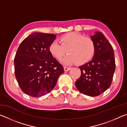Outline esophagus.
Segmentation results:
<instances>
[{
  "instance_id": "esophagus-1",
  "label": "esophagus",
  "mask_w": 127,
  "mask_h": 127,
  "mask_svg": "<svg viewBox=\"0 0 127 127\" xmlns=\"http://www.w3.org/2000/svg\"><path fill=\"white\" fill-rule=\"evenodd\" d=\"M70 67H67V66H64V71H68V70H69L70 69Z\"/></svg>"
}]
</instances>
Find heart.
<instances>
[{
	"label": "heart",
	"mask_w": 127,
	"mask_h": 127,
	"mask_svg": "<svg viewBox=\"0 0 127 127\" xmlns=\"http://www.w3.org/2000/svg\"><path fill=\"white\" fill-rule=\"evenodd\" d=\"M57 41L51 42L49 50L57 59L61 60L66 53L69 54L63 60V63L70 64L76 63L83 64L89 62L95 53V44L91 38L81 34L71 32L66 34Z\"/></svg>",
	"instance_id": "b5f03b06"
}]
</instances>
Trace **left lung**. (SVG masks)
I'll return each mask as SVG.
<instances>
[{
    "label": "left lung",
    "instance_id": "obj_1",
    "mask_svg": "<svg viewBox=\"0 0 127 127\" xmlns=\"http://www.w3.org/2000/svg\"><path fill=\"white\" fill-rule=\"evenodd\" d=\"M91 38L95 44V53L91 61L79 66L81 77L75 84L82 94L95 97L110 87L115 69V62L113 47L104 34L95 32Z\"/></svg>",
    "mask_w": 127,
    "mask_h": 127
}]
</instances>
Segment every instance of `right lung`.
Masks as SVG:
<instances>
[{
	"label": "right lung",
	"instance_id": "1",
	"mask_svg": "<svg viewBox=\"0 0 127 127\" xmlns=\"http://www.w3.org/2000/svg\"><path fill=\"white\" fill-rule=\"evenodd\" d=\"M55 35L32 33L22 41L14 58V73L22 91L30 96L45 95L55 87L64 68L49 50Z\"/></svg>",
	"mask_w": 127,
	"mask_h": 127
}]
</instances>
